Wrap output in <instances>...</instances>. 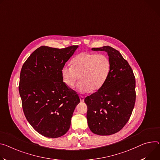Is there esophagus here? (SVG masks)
<instances>
[{
    "instance_id": "esophagus-1",
    "label": "esophagus",
    "mask_w": 160,
    "mask_h": 160,
    "mask_svg": "<svg viewBox=\"0 0 160 160\" xmlns=\"http://www.w3.org/2000/svg\"><path fill=\"white\" fill-rule=\"evenodd\" d=\"M80 99L81 102H83V101H84V97L83 96H80Z\"/></svg>"
}]
</instances>
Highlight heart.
<instances>
[{
    "instance_id": "heart-1",
    "label": "heart",
    "mask_w": 160,
    "mask_h": 160,
    "mask_svg": "<svg viewBox=\"0 0 160 160\" xmlns=\"http://www.w3.org/2000/svg\"><path fill=\"white\" fill-rule=\"evenodd\" d=\"M71 68L64 66L61 75L63 82L69 88H72L79 79L78 89L82 92H95L99 90L107 80L110 63L103 54L82 53L71 62Z\"/></svg>"
}]
</instances>
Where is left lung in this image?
<instances>
[{"mask_svg":"<svg viewBox=\"0 0 160 160\" xmlns=\"http://www.w3.org/2000/svg\"><path fill=\"white\" fill-rule=\"evenodd\" d=\"M92 50L107 52L110 69L102 88L85 98L88 123L94 134L110 135L122 129L132 113L136 99L135 78L118 50L109 46Z\"/></svg>","mask_w":160,"mask_h":160,"instance_id":"obj_1","label":"left lung"}]
</instances>
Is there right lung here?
I'll return each mask as SVG.
<instances>
[{
	"instance_id": "1",
	"label": "right lung",
	"mask_w": 160,
	"mask_h": 160,
	"mask_svg": "<svg viewBox=\"0 0 160 160\" xmlns=\"http://www.w3.org/2000/svg\"><path fill=\"white\" fill-rule=\"evenodd\" d=\"M78 47L42 46L24 62L20 72L19 92L28 122L38 133L58 138L67 133L80 98L63 82L61 68Z\"/></svg>"
}]
</instances>
